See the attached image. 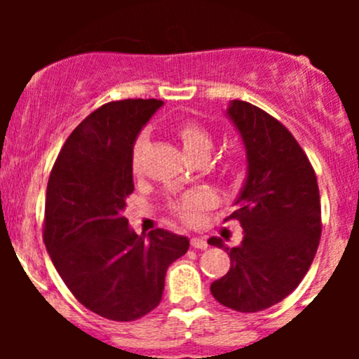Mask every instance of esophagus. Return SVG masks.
I'll return each instance as SVG.
<instances>
[{"mask_svg": "<svg viewBox=\"0 0 359 359\" xmlns=\"http://www.w3.org/2000/svg\"><path fill=\"white\" fill-rule=\"evenodd\" d=\"M191 246L196 250H205L208 248V241H205L204 238H192Z\"/></svg>", "mask_w": 359, "mask_h": 359, "instance_id": "1", "label": "esophagus"}]
</instances>
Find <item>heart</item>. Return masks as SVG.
I'll list each match as a JSON object with an SVG mask.
<instances>
[{
  "instance_id": "heart-1",
  "label": "heart",
  "mask_w": 359,
  "mask_h": 359,
  "mask_svg": "<svg viewBox=\"0 0 359 359\" xmlns=\"http://www.w3.org/2000/svg\"><path fill=\"white\" fill-rule=\"evenodd\" d=\"M174 135L179 140L180 147L184 148L185 155L189 158H192L194 162H197V160H209L214 150V137L203 123L194 121V119H184V121L177 123L174 126ZM147 147L148 135L140 133L135 138L130 151V167L131 174L135 177L142 175L143 172V156H145ZM233 167H236V163L229 162L226 165V170H233ZM209 204H211V199H209L208 194L189 192L180 197V199L170 203V211L182 222L192 224L199 217V212L204 211Z\"/></svg>"
}]
</instances>
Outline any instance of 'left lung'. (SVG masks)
<instances>
[{
	"mask_svg": "<svg viewBox=\"0 0 359 359\" xmlns=\"http://www.w3.org/2000/svg\"><path fill=\"white\" fill-rule=\"evenodd\" d=\"M228 114L245 143L248 179L226 219L240 221L245 238L233 248L221 238L208 241L231 259L211 294L233 311L258 312L285 299L306 277L323 231L319 187L306 151L277 118L240 100Z\"/></svg>",
	"mask_w": 359,
	"mask_h": 359,
	"instance_id": "left-lung-1",
	"label": "left lung"
}]
</instances>
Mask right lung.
<instances>
[{
	"mask_svg": "<svg viewBox=\"0 0 359 359\" xmlns=\"http://www.w3.org/2000/svg\"><path fill=\"white\" fill-rule=\"evenodd\" d=\"M111 101L69 135L47 184L43 243L69 290L94 314L130 323L158 306L167 269L189 240L165 229L140 236L123 216L133 192L130 151L162 106Z\"/></svg>",
	"mask_w": 359,
	"mask_h": 359,
	"instance_id": "right-lung-1",
	"label": "right lung"
}]
</instances>
